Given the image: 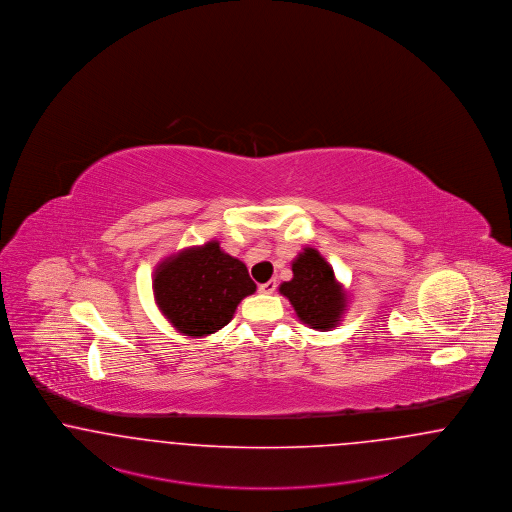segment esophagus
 Here are the masks:
<instances>
[{
    "instance_id": "1",
    "label": "esophagus",
    "mask_w": 512,
    "mask_h": 512,
    "mask_svg": "<svg viewBox=\"0 0 512 512\" xmlns=\"http://www.w3.org/2000/svg\"><path fill=\"white\" fill-rule=\"evenodd\" d=\"M258 290L262 292V294H273L275 290H277V283L275 281H267V283H262Z\"/></svg>"
}]
</instances>
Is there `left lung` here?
<instances>
[{"label": "left lung", "mask_w": 512, "mask_h": 512, "mask_svg": "<svg viewBox=\"0 0 512 512\" xmlns=\"http://www.w3.org/2000/svg\"><path fill=\"white\" fill-rule=\"evenodd\" d=\"M279 292L289 298L298 319L317 331L334 329L348 306V294L336 281L333 267L310 246L294 258L292 279Z\"/></svg>", "instance_id": "left-lung-1"}]
</instances>
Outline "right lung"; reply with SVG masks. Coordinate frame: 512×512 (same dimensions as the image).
Wrapping results in <instances>:
<instances>
[{
	"label": "right lung",
	"mask_w": 512,
	"mask_h": 512,
	"mask_svg": "<svg viewBox=\"0 0 512 512\" xmlns=\"http://www.w3.org/2000/svg\"><path fill=\"white\" fill-rule=\"evenodd\" d=\"M254 290L245 264L225 254L218 241L168 256L153 277L158 310L179 333L193 338L223 329Z\"/></svg>",
	"instance_id": "right-lung-1"
}]
</instances>
